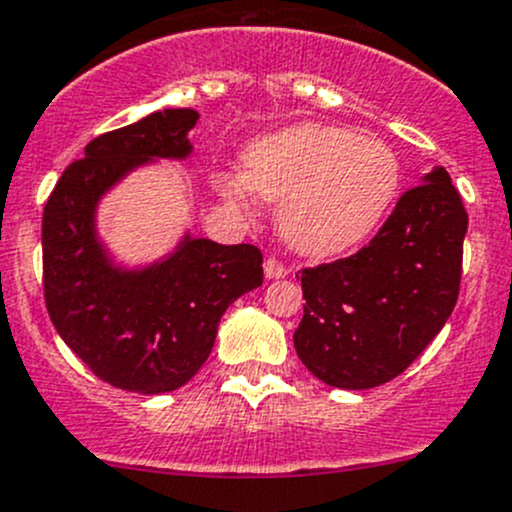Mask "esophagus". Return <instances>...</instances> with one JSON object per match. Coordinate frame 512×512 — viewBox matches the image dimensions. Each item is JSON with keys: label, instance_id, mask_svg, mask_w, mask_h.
<instances>
[{"label": "esophagus", "instance_id": "esophagus-1", "mask_svg": "<svg viewBox=\"0 0 512 512\" xmlns=\"http://www.w3.org/2000/svg\"><path fill=\"white\" fill-rule=\"evenodd\" d=\"M287 274H289V270L282 265V262H277L274 257L265 260V277L267 279H282V277H287Z\"/></svg>", "mask_w": 512, "mask_h": 512}]
</instances>
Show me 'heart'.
I'll return each mask as SVG.
<instances>
[{"label":"heart","instance_id":"b5f03b06","mask_svg":"<svg viewBox=\"0 0 512 512\" xmlns=\"http://www.w3.org/2000/svg\"><path fill=\"white\" fill-rule=\"evenodd\" d=\"M242 176H223L220 193L245 208L252 191L279 203L277 228L292 250L333 257L378 230L400 191V159L355 129L301 122L255 139Z\"/></svg>","mask_w":512,"mask_h":512}]
</instances>
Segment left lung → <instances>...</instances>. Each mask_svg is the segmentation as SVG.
<instances>
[{"label": "left lung", "mask_w": 512, "mask_h": 512, "mask_svg": "<svg viewBox=\"0 0 512 512\" xmlns=\"http://www.w3.org/2000/svg\"><path fill=\"white\" fill-rule=\"evenodd\" d=\"M469 215L444 166L402 193L363 250L301 277V363L331 387L370 390L410 368L454 311Z\"/></svg>", "instance_id": "1"}]
</instances>
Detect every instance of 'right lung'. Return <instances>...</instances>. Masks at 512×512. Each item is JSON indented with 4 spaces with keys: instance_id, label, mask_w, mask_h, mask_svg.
Listing matches in <instances>:
<instances>
[{
    "instance_id": "obj_1",
    "label": "right lung",
    "mask_w": 512,
    "mask_h": 512,
    "mask_svg": "<svg viewBox=\"0 0 512 512\" xmlns=\"http://www.w3.org/2000/svg\"><path fill=\"white\" fill-rule=\"evenodd\" d=\"M196 122L191 107H164L100 134L43 208V294L58 336L100 380L139 395L186 385L228 306L262 284L255 245H220L186 228L166 255L125 265L100 238L102 198L144 166L191 157Z\"/></svg>"
}]
</instances>
